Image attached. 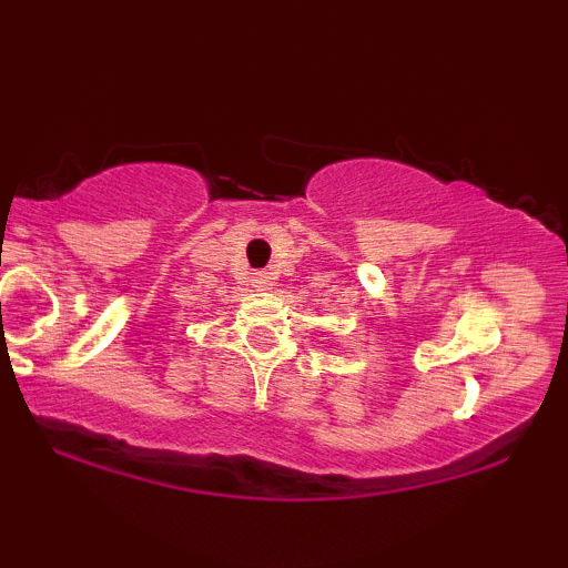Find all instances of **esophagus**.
Returning a JSON list of instances; mask_svg holds the SVG:
<instances>
[{"mask_svg":"<svg viewBox=\"0 0 568 568\" xmlns=\"http://www.w3.org/2000/svg\"><path fill=\"white\" fill-rule=\"evenodd\" d=\"M253 285H256V288H264V285H270V275H266V272H258V275H253Z\"/></svg>","mask_w":568,"mask_h":568,"instance_id":"obj_1","label":"esophagus"}]
</instances>
